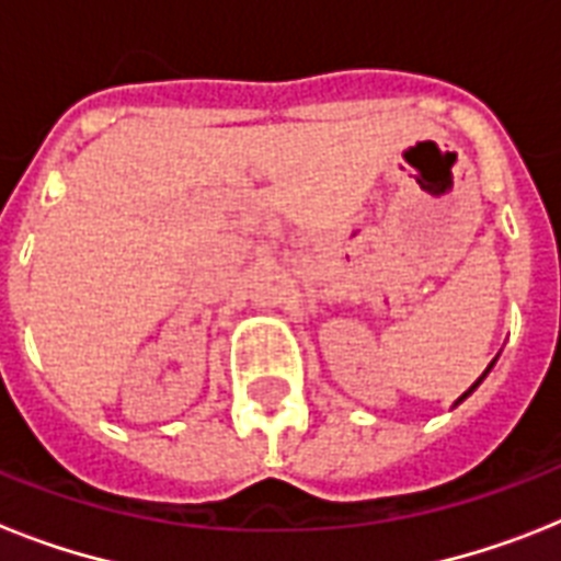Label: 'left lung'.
I'll return each mask as SVG.
<instances>
[{
  "mask_svg": "<svg viewBox=\"0 0 561 561\" xmlns=\"http://www.w3.org/2000/svg\"><path fill=\"white\" fill-rule=\"evenodd\" d=\"M492 367H495V360H492V364H489V367H486V373H483V375H480V378H478V381H474V383H471V387H469V390H466V392H462V396H460V399H457V401H454V408H457V404H460V401H462V399H469V396H471V392H474V390H478V387H480V381H483V378H486V375H489V369H492Z\"/></svg>",
  "mask_w": 561,
  "mask_h": 561,
  "instance_id": "8db88e82",
  "label": "left lung"
}]
</instances>
